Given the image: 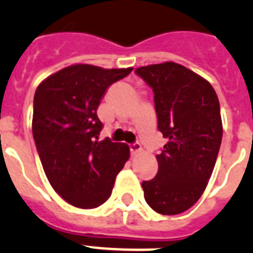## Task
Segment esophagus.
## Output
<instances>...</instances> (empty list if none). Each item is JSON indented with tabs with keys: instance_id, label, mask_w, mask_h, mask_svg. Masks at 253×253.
I'll list each match as a JSON object with an SVG mask.
<instances>
[{
	"instance_id": "34e87169",
	"label": "esophagus",
	"mask_w": 253,
	"mask_h": 253,
	"mask_svg": "<svg viewBox=\"0 0 253 253\" xmlns=\"http://www.w3.org/2000/svg\"><path fill=\"white\" fill-rule=\"evenodd\" d=\"M129 150H131V155H137V154L141 153L142 148L139 142H135V144L129 145Z\"/></svg>"
}]
</instances>
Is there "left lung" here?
Wrapping results in <instances>:
<instances>
[{
	"instance_id": "obj_1",
	"label": "left lung",
	"mask_w": 253,
	"mask_h": 253,
	"mask_svg": "<svg viewBox=\"0 0 253 253\" xmlns=\"http://www.w3.org/2000/svg\"><path fill=\"white\" fill-rule=\"evenodd\" d=\"M135 72L154 91L158 128L168 140L157 155V175L142 182L154 211L175 215L197 203L211 177L223 137L214 87L174 62L142 66Z\"/></svg>"
}]
</instances>
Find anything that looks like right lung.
I'll list each match as a JSON object with an SVG mask.
<instances>
[{"label": "right lung", "mask_w": 253, "mask_h": 253, "mask_svg": "<svg viewBox=\"0 0 253 253\" xmlns=\"http://www.w3.org/2000/svg\"><path fill=\"white\" fill-rule=\"evenodd\" d=\"M131 71L76 63L48 76L35 90V146L50 186L72 206L104 204L128 160V145L98 141L103 125L96 109L108 86Z\"/></svg>", "instance_id": "right-lung-1"}]
</instances>
